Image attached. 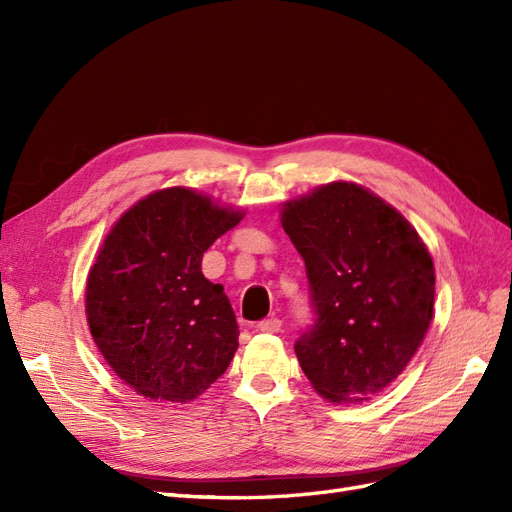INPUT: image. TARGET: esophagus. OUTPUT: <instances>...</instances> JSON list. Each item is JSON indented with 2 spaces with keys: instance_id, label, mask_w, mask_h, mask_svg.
Instances as JSON below:
<instances>
[{
  "instance_id": "34e87169",
  "label": "esophagus",
  "mask_w": 512,
  "mask_h": 512,
  "mask_svg": "<svg viewBox=\"0 0 512 512\" xmlns=\"http://www.w3.org/2000/svg\"><path fill=\"white\" fill-rule=\"evenodd\" d=\"M280 329H282V320L275 316L258 322V331H262V333H280Z\"/></svg>"
}]
</instances>
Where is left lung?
I'll return each instance as SVG.
<instances>
[{"label":"left lung","instance_id":"8db88e82","mask_svg":"<svg viewBox=\"0 0 512 512\" xmlns=\"http://www.w3.org/2000/svg\"><path fill=\"white\" fill-rule=\"evenodd\" d=\"M305 262L314 324L294 352L329 401H363L389 386L421 346L436 275L425 243L391 205L335 181L282 211Z\"/></svg>","mask_w":512,"mask_h":512}]
</instances>
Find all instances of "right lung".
Here are the masks:
<instances>
[{"label": "right lung", "mask_w": 512, "mask_h": 512, "mask_svg": "<svg viewBox=\"0 0 512 512\" xmlns=\"http://www.w3.org/2000/svg\"><path fill=\"white\" fill-rule=\"evenodd\" d=\"M241 218L194 190L168 188L138 200L108 232L85 312L106 363L138 395L185 404L230 365L237 318L200 262Z\"/></svg>", "instance_id": "obj_1"}]
</instances>
